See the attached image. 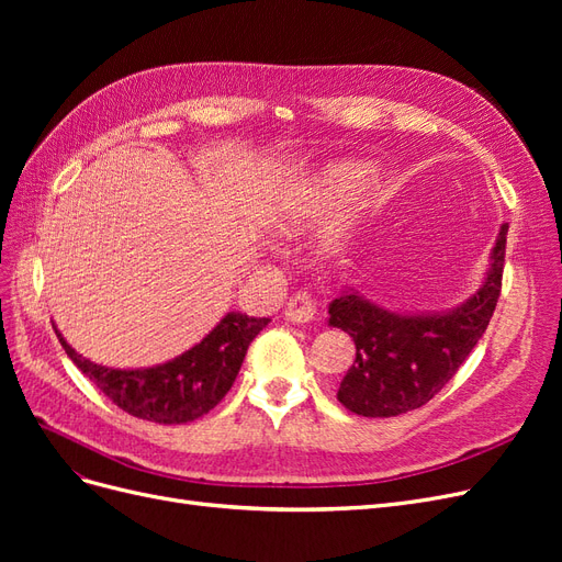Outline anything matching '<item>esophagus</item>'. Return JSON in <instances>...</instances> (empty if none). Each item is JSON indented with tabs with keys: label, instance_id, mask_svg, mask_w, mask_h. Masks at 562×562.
<instances>
[{
	"label": "esophagus",
	"instance_id": "obj_1",
	"mask_svg": "<svg viewBox=\"0 0 562 562\" xmlns=\"http://www.w3.org/2000/svg\"><path fill=\"white\" fill-rule=\"evenodd\" d=\"M285 316L293 323H312L318 318V302L312 297V293L300 291L288 300Z\"/></svg>",
	"mask_w": 562,
	"mask_h": 562
}]
</instances>
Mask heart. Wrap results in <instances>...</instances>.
I'll use <instances>...</instances> for the list:
<instances>
[{
  "label": "heart",
  "mask_w": 562,
  "mask_h": 562,
  "mask_svg": "<svg viewBox=\"0 0 562 562\" xmlns=\"http://www.w3.org/2000/svg\"><path fill=\"white\" fill-rule=\"evenodd\" d=\"M356 180V171H351L349 166H339L323 176V180L316 184V190L310 194H304L300 199H291L281 206V213L277 217V227L281 232H293L302 223H307L310 217L318 215L321 209L326 206V201L342 196L347 192V187Z\"/></svg>",
  "instance_id": "obj_1"
}]
</instances>
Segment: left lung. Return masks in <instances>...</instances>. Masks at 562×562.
Listing matches in <instances>:
<instances>
[{
  "mask_svg": "<svg viewBox=\"0 0 562 562\" xmlns=\"http://www.w3.org/2000/svg\"><path fill=\"white\" fill-rule=\"evenodd\" d=\"M502 225L483 285L443 314H396L349 288L328 307V323L349 333L356 361L337 401L361 417H396L429 403L467 361L495 314L506 255Z\"/></svg>",
  "mask_w": 562,
  "mask_h": 562,
  "instance_id": "1",
  "label": "left lung"
}]
</instances>
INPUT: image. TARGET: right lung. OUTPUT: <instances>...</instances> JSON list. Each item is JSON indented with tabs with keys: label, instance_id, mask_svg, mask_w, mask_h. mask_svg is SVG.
<instances>
[{
	"label": "right lung",
	"instance_id": "1",
	"mask_svg": "<svg viewBox=\"0 0 562 562\" xmlns=\"http://www.w3.org/2000/svg\"><path fill=\"white\" fill-rule=\"evenodd\" d=\"M267 323L269 318L229 312L190 351L143 370L98 366L67 345L58 328L56 335L72 363L124 413L157 424H184L206 415L225 398L250 342Z\"/></svg>",
	"mask_w": 562,
	"mask_h": 562
}]
</instances>
